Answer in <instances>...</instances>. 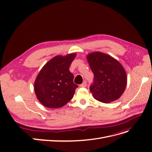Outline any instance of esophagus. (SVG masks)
Here are the masks:
<instances>
[{
  "mask_svg": "<svg viewBox=\"0 0 152 152\" xmlns=\"http://www.w3.org/2000/svg\"><path fill=\"white\" fill-rule=\"evenodd\" d=\"M86 81H84V82H83V83H82V84H80V87H86Z\"/></svg>",
  "mask_w": 152,
  "mask_h": 152,
  "instance_id": "obj_1",
  "label": "esophagus"
}]
</instances>
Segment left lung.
I'll use <instances>...</instances> for the list:
<instances>
[{
  "label": "left lung",
  "instance_id": "obj_1",
  "mask_svg": "<svg viewBox=\"0 0 152 152\" xmlns=\"http://www.w3.org/2000/svg\"><path fill=\"white\" fill-rule=\"evenodd\" d=\"M87 59L94 73V82L89 87L93 97L104 103L120 98L127 85V75L121 64L98 51L89 54Z\"/></svg>",
  "mask_w": 152,
  "mask_h": 152
}]
</instances>
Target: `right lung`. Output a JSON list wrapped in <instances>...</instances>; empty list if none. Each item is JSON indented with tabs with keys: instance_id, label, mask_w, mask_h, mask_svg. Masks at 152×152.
<instances>
[{
	"instance_id": "1",
	"label": "right lung",
	"mask_w": 152,
	"mask_h": 152,
	"mask_svg": "<svg viewBox=\"0 0 152 152\" xmlns=\"http://www.w3.org/2000/svg\"><path fill=\"white\" fill-rule=\"evenodd\" d=\"M76 53L58 55L41 69L34 83L38 100L45 107L59 108L72 99L78 86L73 83L74 76L69 70Z\"/></svg>"
}]
</instances>
